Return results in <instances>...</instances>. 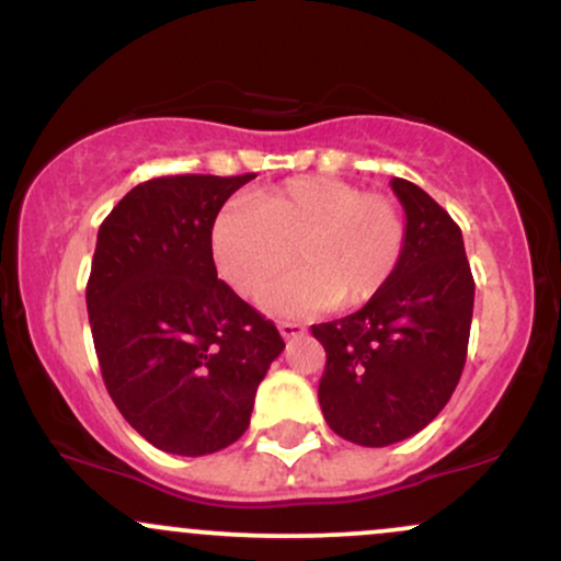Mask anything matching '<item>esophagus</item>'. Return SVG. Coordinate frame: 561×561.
<instances>
[{
	"instance_id": "1",
	"label": "esophagus",
	"mask_w": 561,
	"mask_h": 561,
	"mask_svg": "<svg viewBox=\"0 0 561 561\" xmlns=\"http://www.w3.org/2000/svg\"><path fill=\"white\" fill-rule=\"evenodd\" d=\"M306 332V327L300 324V321H279V334L285 340H293V337H300V334Z\"/></svg>"
}]
</instances>
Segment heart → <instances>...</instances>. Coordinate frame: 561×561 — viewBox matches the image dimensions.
Returning <instances> with one entry per match:
<instances>
[{
  "label": "heart",
  "instance_id": "obj_1",
  "mask_svg": "<svg viewBox=\"0 0 561 561\" xmlns=\"http://www.w3.org/2000/svg\"><path fill=\"white\" fill-rule=\"evenodd\" d=\"M210 248L218 274L244 298L268 295L276 313L353 308L371 300L396 274L405 250V216L385 195L327 176H302L263 192L253 205L216 216Z\"/></svg>",
  "mask_w": 561,
  "mask_h": 561
}]
</instances>
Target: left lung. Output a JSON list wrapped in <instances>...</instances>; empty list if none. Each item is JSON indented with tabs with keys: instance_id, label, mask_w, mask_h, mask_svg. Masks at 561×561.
<instances>
[{
	"instance_id": "obj_1",
	"label": "left lung",
	"mask_w": 561,
	"mask_h": 561,
	"mask_svg": "<svg viewBox=\"0 0 561 561\" xmlns=\"http://www.w3.org/2000/svg\"><path fill=\"white\" fill-rule=\"evenodd\" d=\"M390 184L405 210L396 274L356 313L311 327L327 351L324 420L369 448L405 440L440 414L465 369L474 306L459 224L416 184Z\"/></svg>"
}]
</instances>
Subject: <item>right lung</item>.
I'll return each instance as SVG.
<instances>
[{"mask_svg": "<svg viewBox=\"0 0 561 561\" xmlns=\"http://www.w3.org/2000/svg\"><path fill=\"white\" fill-rule=\"evenodd\" d=\"M250 179H150L96 234L87 311L102 379L124 420L165 454L240 440L285 351L274 321L218 279L210 248L218 210Z\"/></svg>", "mask_w": 561, "mask_h": 561, "instance_id": "obj_1", "label": "right lung"}]
</instances>
